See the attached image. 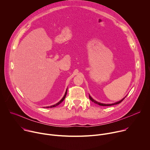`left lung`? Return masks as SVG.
<instances>
[{
	"label": "left lung",
	"instance_id": "left-lung-1",
	"mask_svg": "<svg viewBox=\"0 0 150 150\" xmlns=\"http://www.w3.org/2000/svg\"><path fill=\"white\" fill-rule=\"evenodd\" d=\"M89 98H90V99L93 102H94V103L97 104H98V105H102V106H110V105H116V104H117L120 103L125 99V98H122L121 100H120V101H117V102H116V103H112V104H103V103H99V102H98V101L94 100L90 95H89Z\"/></svg>",
	"mask_w": 150,
	"mask_h": 150
}]
</instances>
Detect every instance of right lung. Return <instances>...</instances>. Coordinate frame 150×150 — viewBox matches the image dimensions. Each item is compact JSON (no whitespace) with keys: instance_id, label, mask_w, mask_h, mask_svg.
Returning <instances> with one entry per match:
<instances>
[{"instance_id":"add662e5","label":"right lung","mask_w":150,"mask_h":150,"mask_svg":"<svg viewBox=\"0 0 150 150\" xmlns=\"http://www.w3.org/2000/svg\"><path fill=\"white\" fill-rule=\"evenodd\" d=\"M67 91H68V89H67V90H66V92H65V95H64V96H63V97L57 103H56V104H54V105H50V106H47V107H43V108H54V107H56V106H57V105H58L59 104H60L64 100H65V97H66V96H67Z\"/></svg>"}]
</instances>
